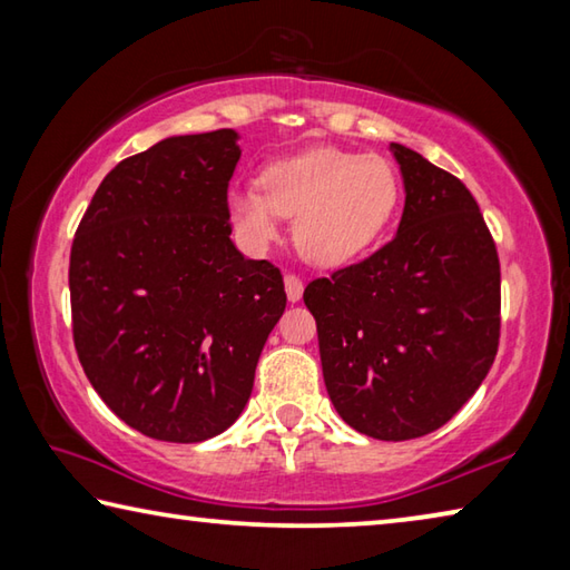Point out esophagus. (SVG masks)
<instances>
[{"instance_id":"esophagus-1","label":"esophagus","mask_w":570,"mask_h":570,"mask_svg":"<svg viewBox=\"0 0 570 570\" xmlns=\"http://www.w3.org/2000/svg\"><path fill=\"white\" fill-rule=\"evenodd\" d=\"M285 293L291 303H301L303 297V279L297 275H285Z\"/></svg>"}]
</instances>
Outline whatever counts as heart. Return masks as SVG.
<instances>
[{
  "instance_id": "obj_1",
  "label": "heart",
  "mask_w": 570,
  "mask_h": 570,
  "mask_svg": "<svg viewBox=\"0 0 570 570\" xmlns=\"http://www.w3.org/2000/svg\"><path fill=\"white\" fill-rule=\"evenodd\" d=\"M401 203V179L383 155H355L337 147H313L275 159L263 187L227 193V219L247 253H265L293 219V237L305 259L321 267L353 263L391 225Z\"/></svg>"
}]
</instances>
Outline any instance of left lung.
<instances>
[{
    "label": "left lung",
    "mask_w": 570,
    "mask_h": 570,
    "mask_svg": "<svg viewBox=\"0 0 570 570\" xmlns=\"http://www.w3.org/2000/svg\"><path fill=\"white\" fill-rule=\"evenodd\" d=\"M405 207L395 237L363 263L313 279L337 415L377 441L438 431L485 381L501 333V265L461 179L391 142Z\"/></svg>",
    "instance_id": "left-lung-1"
}]
</instances>
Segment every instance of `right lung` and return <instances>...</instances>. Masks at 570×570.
Masks as SVG:
<instances>
[{
	"instance_id": "obj_1",
	"label": "right lung",
	"mask_w": 570,
	"mask_h": 570,
	"mask_svg": "<svg viewBox=\"0 0 570 570\" xmlns=\"http://www.w3.org/2000/svg\"><path fill=\"white\" fill-rule=\"evenodd\" d=\"M235 129L173 135L109 173L69 257L75 347L109 411L147 438L233 425L285 313L283 275L229 239Z\"/></svg>"
}]
</instances>
